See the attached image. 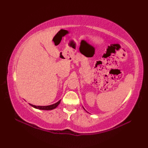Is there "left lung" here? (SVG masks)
<instances>
[{
  "instance_id": "left-lung-1",
  "label": "left lung",
  "mask_w": 148,
  "mask_h": 148,
  "mask_svg": "<svg viewBox=\"0 0 148 148\" xmlns=\"http://www.w3.org/2000/svg\"><path fill=\"white\" fill-rule=\"evenodd\" d=\"M83 109H84V107H83ZM84 110H85V109H84Z\"/></svg>"
}]
</instances>
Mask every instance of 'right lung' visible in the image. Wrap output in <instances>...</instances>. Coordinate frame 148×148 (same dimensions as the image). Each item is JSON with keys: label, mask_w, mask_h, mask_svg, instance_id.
Instances as JSON below:
<instances>
[{"label": "right lung", "mask_w": 148, "mask_h": 148, "mask_svg": "<svg viewBox=\"0 0 148 148\" xmlns=\"http://www.w3.org/2000/svg\"><path fill=\"white\" fill-rule=\"evenodd\" d=\"M61 100H59L57 102L55 103V104H53L52 105H49V106H35V105H33L29 104V105L31 106H32L34 108L38 109L39 110H52L56 109V107L59 106V104H60Z\"/></svg>", "instance_id": "1"}]
</instances>
